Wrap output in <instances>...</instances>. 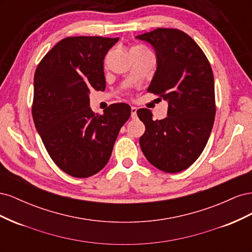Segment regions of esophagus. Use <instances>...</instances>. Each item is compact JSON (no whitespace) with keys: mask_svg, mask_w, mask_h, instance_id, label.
Masks as SVG:
<instances>
[{"mask_svg":"<svg viewBox=\"0 0 252 252\" xmlns=\"http://www.w3.org/2000/svg\"><path fill=\"white\" fill-rule=\"evenodd\" d=\"M136 111H138V108H136V107H131V118L132 119L136 118Z\"/></svg>","mask_w":252,"mask_h":252,"instance_id":"esophagus-1","label":"esophagus"}]
</instances>
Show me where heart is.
<instances>
[{
    "label": "heart",
    "instance_id": "obj_1",
    "mask_svg": "<svg viewBox=\"0 0 252 252\" xmlns=\"http://www.w3.org/2000/svg\"><path fill=\"white\" fill-rule=\"evenodd\" d=\"M145 50H147V49H146V48H144V47H142V46H139V45H136V46H133V47L131 48L130 52H136V51H145Z\"/></svg>",
    "mask_w": 252,
    "mask_h": 252
}]
</instances>
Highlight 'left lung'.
<instances>
[{
	"label": "left lung",
	"instance_id": "left-lung-1",
	"mask_svg": "<svg viewBox=\"0 0 252 252\" xmlns=\"http://www.w3.org/2000/svg\"><path fill=\"white\" fill-rule=\"evenodd\" d=\"M135 37L151 44L157 55V70L147 91L168 102L163 120H152L147 108L136 111L145 125L140 146L158 169L180 172L201 156L215 122L211 66L199 45L182 30L157 28Z\"/></svg>",
	"mask_w": 252,
	"mask_h": 252
}]
</instances>
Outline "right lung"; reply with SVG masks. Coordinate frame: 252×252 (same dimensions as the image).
<instances>
[{
	"label": "right lung",
	"instance_id": "add662e5",
	"mask_svg": "<svg viewBox=\"0 0 252 252\" xmlns=\"http://www.w3.org/2000/svg\"><path fill=\"white\" fill-rule=\"evenodd\" d=\"M119 37L68 36L37 65L32 118L52 161L74 178H89L108 163L120 129L130 117L126 103L104 114L89 107L90 90L104 91V58Z\"/></svg>",
	"mask_w": 252,
	"mask_h": 252
}]
</instances>
